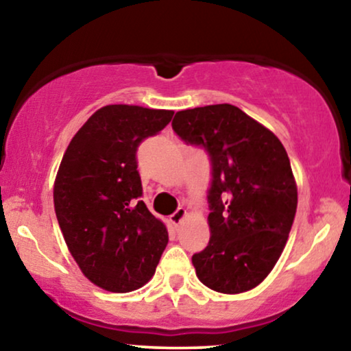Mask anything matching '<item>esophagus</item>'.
Wrapping results in <instances>:
<instances>
[{"label": "esophagus", "instance_id": "obj_1", "mask_svg": "<svg viewBox=\"0 0 351 351\" xmlns=\"http://www.w3.org/2000/svg\"><path fill=\"white\" fill-rule=\"evenodd\" d=\"M185 215H186V209L185 208H179L174 214L171 215V222L177 227V225H180L182 220L185 219Z\"/></svg>", "mask_w": 351, "mask_h": 351}]
</instances>
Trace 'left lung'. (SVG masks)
<instances>
[{"label": "left lung", "instance_id": "obj_1", "mask_svg": "<svg viewBox=\"0 0 351 351\" xmlns=\"http://www.w3.org/2000/svg\"><path fill=\"white\" fill-rule=\"evenodd\" d=\"M172 129L210 161V239L191 257L196 276L222 294L252 289L273 270L295 217L297 186L285 147L230 104L177 112Z\"/></svg>", "mask_w": 351, "mask_h": 351}]
</instances>
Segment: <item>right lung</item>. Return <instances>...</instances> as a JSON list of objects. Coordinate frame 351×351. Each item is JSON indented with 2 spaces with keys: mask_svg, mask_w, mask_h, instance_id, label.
I'll return each instance as SVG.
<instances>
[{
  "mask_svg": "<svg viewBox=\"0 0 351 351\" xmlns=\"http://www.w3.org/2000/svg\"><path fill=\"white\" fill-rule=\"evenodd\" d=\"M172 110L107 105L71 138L54 184V208L81 271L112 292L142 287L167 244V230L143 201L137 147L172 119Z\"/></svg>",
  "mask_w": 351,
  "mask_h": 351,
  "instance_id": "right-lung-1",
  "label": "right lung"
}]
</instances>
